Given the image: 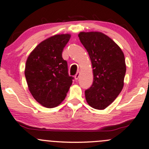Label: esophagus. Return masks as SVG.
<instances>
[{"instance_id":"obj_1","label":"esophagus","mask_w":149,"mask_h":149,"mask_svg":"<svg viewBox=\"0 0 149 149\" xmlns=\"http://www.w3.org/2000/svg\"><path fill=\"white\" fill-rule=\"evenodd\" d=\"M79 77H80V72H77L76 74L75 75L74 78H75V79H76V80H78Z\"/></svg>"}]
</instances>
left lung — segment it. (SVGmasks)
<instances>
[{
    "label": "left lung",
    "instance_id": "obj_1",
    "mask_svg": "<svg viewBox=\"0 0 149 149\" xmlns=\"http://www.w3.org/2000/svg\"><path fill=\"white\" fill-rule=\"evenodd\" d=\"M78 37L93 67V84L85 91L86 100L92 108L102 110L123 88L127 70L125 55L111 38L102 32H80Z\"/></svg>",
    "mask_w": 149,
    "mask_h": 149
}]
</instances>
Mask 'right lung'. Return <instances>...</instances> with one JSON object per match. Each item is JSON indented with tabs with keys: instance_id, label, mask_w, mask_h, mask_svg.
<instances>
[{
	"instance_id": "obj_1",
	"label": "right lung",
	"mask_w": 149,
	"mask_h": 149,
	"mask_svg": "<svg viewBox=\"0 0 149 149\" xmlns=\"http://www.w3.org/2000/svg\"><path fill=\"white\" fill-rule=\"evenodd\" d=\"M69 33L53 36L36 47L28 56L24 69L30 93L47 108H54L65 100L72 84L67 61L62 53L69 42Z\"/></svg>"
}]
</instances>
